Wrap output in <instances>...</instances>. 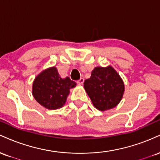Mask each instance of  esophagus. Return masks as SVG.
<instances>
[{
  "instance_id": "obj_1",
  "label": "esophagus",
  "mask_w": 160,
  "mask_h": 160,
  "mask_svg": "<svg viewBox=\"0 0 160 160\" xmlns=\"http://www.w3.org/2000/svg\"><path fill=\"white\" fill-rule=\"evenodd\" d=\"M83 82H84V79L80 78V80L78 81V84H79V85H82V84H83Z\"/></svg>"
}]
</instances>
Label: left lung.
<instances>
[{
    "label": "left lung",
    "instance_id": "left-lung-1",
    "mask_svg": "<svg viewBox=\"0 0 160 160\" xmlns=\"http://www.w3.org/2000/svg\"><path fill=\"white\" fill-rule=\"evenodd\" d=\"M84 89L95 108L101 111L117 107L125 91L122 79L111 65L95 67L90 78L84 82Z\"/></svg>",
    "mask_w": 160,
    "mask_h": 160
}]
</instances>
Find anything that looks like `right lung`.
<instances>
[{
    "label": "right lung",
    "instance_id": "right-lung-1",
    "mask_svg": "<svg viewBox=\"0 0 160 160\" xmlns=\"http://www.w3.org/2000/svg\"><path fill=\"white\" fill-rule=\"evenodd\" d=\"M76 86V82L68 77L62 78L56 67H50L42 71L34 79L32 95L47 109H59L65 105L70 89Z\"/></svg>",
    "mask_w": 160,
    "mask_h": 160
}]
</instances>
